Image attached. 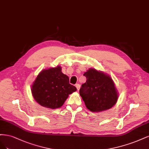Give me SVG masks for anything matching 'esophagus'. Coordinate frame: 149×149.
<instances>
[{
  "instance_id": "esophagus-1",
  "label": "esophagus",
  "mask_w": 149,
  "mask_h": 149,
  "mask_svg": "<svg viewBox=\"0 0 149 149\" xmlns=\"http://www.w3.org/2000/svg\"><path fill=\"white\" fill-rule=\"evenodd\" d=\"M75 87L77 88V90L78 91H79L80 88V84H76L75 85Z\"/></svg>"
}]
</instances>
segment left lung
Segmentation results:
<instances>
[{
    "instance_id": "left-lung-1",
    "label": "left lung",
    "mask_w": 149,
    "mask_h": 149,
    "mask_svg": "<svg viewBox=\"0 0 149 149\" xmlns=\"http://www.w3.org/2000/svg\"><path fill=\"white\" fill-rule=\"evenodd\" d=\"M84 75L87 80L81 85L79 92L86 107L90 111H105L116 103L118 93L110 76L91 68Z\"/></svg>"
}]
</instances>
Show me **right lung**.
I'll use <instances>...</instances> for the list:
<instances>
[{
  "instance_id": "obj_1",
  "label": "right lung",
  "mask_w": 149,
  "mask_h": 149,
  "mask_svg": "<svg viewBox=\"0 0 149 149\" xmlns=\"http://www.w3.org/2000/svg\"><path fill=\"white\" fill-rule=\"evenodd\" d=\"M31 90L33 98L41 106L56 109L61 107L69 95L77 88L69 84V77L62 73L61 67L57 65L42 70L33 81Z\"/></svg>"
}]
</instances>
